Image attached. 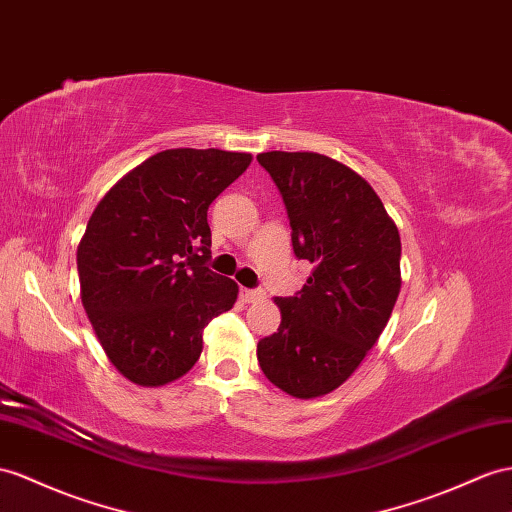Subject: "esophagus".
I'll list each match as a JSON object with an SVG mask.
<instances>
[{"label": "esophagus", "mask_w": 512, "mask_h": 512, "mask_svg": "<svg viewBox=\"0 0 512 512\" xmlns=\"http://www.w3.org/2000/svg\"><path fill=\"white\" fill-rule=\"evenodd\" d=\"M242 298L246 300V303H259V300H264L266 298V294L261 292V290H242Z\"/></svg>", "instance_id": "esophagus-1"}]
</instances>
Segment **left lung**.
<instances>
[{
  "label": "left lung",
  "mask_w": 512,
  "mask_h": 512,
  "mask_svg": "<svg viewBox=\"0 0 512 512\" xmlns=\"http://www.w3.org/2000/svg\"><path fill=\"white\" fill-rule=\"evenodd\" d=\"M283 196L298 259L313 264L296 296L274 298L277 333L257 344L261 372L294 398L344 385L385 331L400 294V233L359 173L311 151L259 153Z\"/></svg>",
  "instance_id": "1"
}]
</instances>
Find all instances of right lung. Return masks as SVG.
<instances>
[{
    "label": "right lung",
    "instance_id": "add662e5",
    "mask_svg": "<svg viewBox=\"0 0 512 512\" xmlns=\"http://www.w3.org/2000/svg\"><path fill=\"white\" fill-rule=\"evenodd\" d=\"M251 153L166 149L114 183L77 246L82 305L101 348L127 381L173 383L203 352V329L238 300L212 272L207 207Z\"/></svg>",
    "mask_w": 512,
    "mask_h": 512
}]
</instances>
